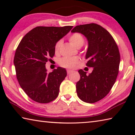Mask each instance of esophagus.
Listing matches in <instances>:
<instances>
[{
  "mask_svg": "<svg viewBox=\"0 0 135 135\" xmlns=\"http://www.w3.org/2000/svg\"><path fill=\"white\" fill-rule=\"evenodd\" d=\"M67 74H70L71 73H73V70H69V69H68V70H67Z\"/></svg>",
  "mask_w": 135,
  "mask_h": 135,
  "instance_id": "1",
  "label": "esophagus"
}]
</instances>
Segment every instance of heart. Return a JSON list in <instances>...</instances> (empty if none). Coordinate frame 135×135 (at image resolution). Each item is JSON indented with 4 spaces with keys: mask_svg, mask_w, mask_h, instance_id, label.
Masks as SVG:
<instances>
[{
    "mask_svg": "<svg viewBox=\"0 0 135 135\" xmlns=\"http://www.w3.org/2000/svg\"><path fill=\"white\" fill-rule=\"evenodd\" d=\"M70 42L76 47L77 48H80L84 43V38L81 34L75 33L72 34L69 37ZM62 45V40H60L56 43L55 46V51L58 52L61 46ZM80 62V59L77 57H64L61 58L59 61L60 65L65 68H73Z\"/></svg>",
    "mask_w": 135,
    "mask_h": 135,
    "instance_id": "obj_1",
    "label": "heart"
}]
</instances>
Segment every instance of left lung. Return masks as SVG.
<instances>
[{
    "label": "left lung",
    "instance_id": "obj_1",
    "mask_svg": "<svg viewBox=\"0 0 135 135\" xmlns=\"http://www.w3.org/2000/svg\"><path fill=\"white\" fill-rule=\"evenodd\" d=\"M72 33H80L88 40L86 66L93 67L89 75L79 70L80 79L76 83L77 96L87 103H95L106 97L111 90L119 71L120 55L111 34L97 24L80 25Z\"/></svg>",
    "mask_w": 135,
    "mask_h": 135
}]
</instances>
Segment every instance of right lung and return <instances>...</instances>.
Here are the masks:
<instances>
[{
    "instance_id": "add662e5",
    "label": "right lung",
    "mask_w": 135,
    "mask_h": 135,
    "mask_svg": "<svg viewBox=\"0 0 135 135\" xmlns=\"http://www.w3.org/2000/svg\"><path fill=\"white\" fill-rule=\"evenodd\" d=\"M73 27H36L18 45L13 59L16 76L21 88L32 100L46 104L58 96L67 71L59 67L48 73L45 65L54 56L56 43Z\"/></svg>"
}]
</instances>
